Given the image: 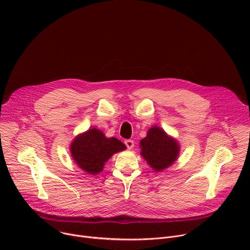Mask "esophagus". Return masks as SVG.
Here are the masks:
<instances>
[{
	"mask_svg": "<svg viewBox=\"0 0 250 250\" xmlns=\"http://www.w3.org/2000/svg\"><path fill=\"white\" fill-rule=\"evenodd\" d=\"M125 145L126 146V147H127L128 149H131V148L134 146L133 140H131V139H126V140H125Z\"/></svg>",
	"mask_w": 250,
	"mask_h": 250,
	"instance_id": "34e87169",
	"label": "esophagus"
}]
</instances>
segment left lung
Wrapping results in <instances>:
<instances>
[{
  "instance_id": "obj_1",
  "label": "left lung",
  "mask_w": 250,
  "mask_h": 250,
  "mask_svg": "<svg viewBox=\"0 0 250 250\" xmlns=\"http://www.w3.org/2000/svg\"><path fill=\"white\" fill-rule=\"evenodd\" d=\"M139 147L141 156L155 172H161L174 164L181 149L178 140L157 125L147 130L146 136L139 142Z\"/></svg>"
}]
</instances>
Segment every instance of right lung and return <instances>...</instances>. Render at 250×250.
<instances>
[{"mask_svg":"<svg viewBox=\"0 0 250 250\" xmlns=\"http://www.w3.org/2000/svg\"><path fill=\"white\" fill-rule=\"evenodd\" d=\"M126 146L116 137H106L96 128L78 134L70 145V153L74 162L88 174L97 175L103 171L104 163L115 153L124 151Z\"/></svg>","mask_w":250,"mask_h":250,"instance_id":"obj_1","label":"right lung"}]
</instances>
